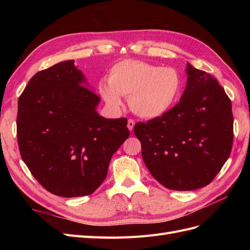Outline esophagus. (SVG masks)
Here are the masks:
<instances>
[{"mask_svg": "<svg viewBox=\"0 0 250 250\" xmlns=\"http://www.w3.org/2000/svg\"><path fill=\"white\" fill-rule=\"evenodd\" d=\"M127 127H128V129H129L130 131H132V130H133V127H134V121L131 120V119L128 120Z\"/></svg>", "mask_w": 250, "mask_h": 250, "instance_id": "esophagus-1", "label": "esophagus"}]
</instances>
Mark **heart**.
Wrapping results in <instances>:
<instances>
[{
	"label": "heart",
	"mask_w": 250,
	"mask_h": 250,
	"mask_svg": "<svg viewBox=\"0 0 250 250\" xmlns=\"http://www.w3.org/2000/svg\"><path fill=\"white\" fill-rule=\"evenodd\" d=\"M183 86L179 73L169 66H157L137 59H123L108 72V83L101 81L99 94L109 107L122 106L121 96L135 115L155 119L168 112L178 100Z\"/></svg>",
	"instance_id": "1"
}]
</instances>
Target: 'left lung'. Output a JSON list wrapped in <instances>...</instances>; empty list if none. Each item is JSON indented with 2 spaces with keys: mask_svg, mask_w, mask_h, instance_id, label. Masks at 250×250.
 <instances>
[{
  "mask_svg": "<svg viewBox=\"0 0 250 250\" xmlns=\"http://www.w3.org/2000/svg\"><path fill=\"white\" fill-rule=\"evenodd\" d=\"M180 101L162 117L138 122L147 169L175 191L208 186L229 157L233 140L231 102L217 79L188 63Z\"/></svg>",
  "mask_w": 250,
  "mask_h": 250,
  "instance_id": "8db88e82",
  "label": "left lung"
}]
</instances>
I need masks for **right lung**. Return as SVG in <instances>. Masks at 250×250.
I'll list each match as a JSON object with an SVG mask.
<instances>
[{
  "instance_id": "1",
  "label": "right lung",
  "mask_w": 250,
  "mask_h": 250,
  "mask_svg": "<svg viewBox=\"0 0 250 250\" xmlns=\"http://www.w3.org/2000/svg\"><path fill=\"white\" fill-rule=\"evenodd\" d=\"M84 82L74 60H65L36 73L19 98L21 156L34 178L62 197L94 193L129 137L126 118L99 116L100 97Z\"/></svg>"
}]
</instances>
